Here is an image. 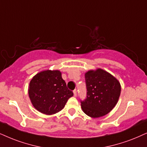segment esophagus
<instances>
[{"label": "esophagus", "mask_w": 147, "mask_h": 147, "mask_svg": "<svg viewBox=\"0 0 147 147\" xmlns=\"http://www.w3.org/2000/svg\"><path fill=\"white\" fill-rule=\"evenodd\" d=\"M73 94H74V96H75V97H76V96H77V90H75L73 91Z\"/></svg>", "instance_id": "1"}]
</instances>
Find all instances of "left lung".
<instances>
[{
	"instance_id": "left-lung-1",
	"label": "left lung",
	"mask_w": 147,
	"mask_h": 147,
	"mask_svg": "<svg viewBox=\"0 0 147 147\" xmlns=\"http://www.w3.org/2000/svg\"><path fill=\"white\" fill-rule=\"evenodd\" d=\"M87 98L81 102V109L92 118L105 116L116 106L121 94L119 81L102 68L85 73Z\"/></svg>"
}]
</instances>
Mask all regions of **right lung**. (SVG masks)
<instances>
[{
  "mask_svg": "<svg viewBox=\"0 0 147 147\" xmlns=\"http://www.w3.org/2000/svg\"><path fill=\"white\" fill-rule=\"evenodd\" d=\"M28 96L37 111L51 115L63 109L73 93L67 88L60 70H45L38 72L31 79Z\"/></svg>",
  "mask_w": 147,
  "mask_h": 147,
  "instance_id": "add662e5",
  "label": "right lung"
}]
</instances>
